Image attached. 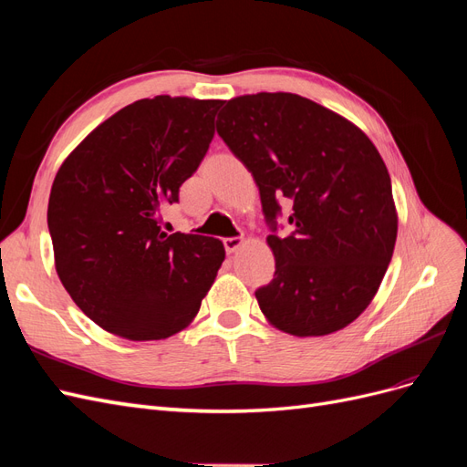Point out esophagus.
<instances>
[{
    "mask_svg": "<svg viewBox=\"0 0 467 467\" xmlns=\"http://www.w3.org/2000/svg\"><path fill=\"white\" fill-rule=\"evenodd\" d=\"M242 245H244V237H225L223 239V247L228 253H235Z\"/></svg>",
    "mask_w": 467,
    "mask_h": 467,
    "instance_id": "34e87169",
    "label": "esophagus"
}]
</instances>
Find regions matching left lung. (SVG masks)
Listing matches in <instances>:
<instances>
[{"instance_id":"left-lung-1","label":"left lung","mask_w":467,"mask_h":467,"mask_svg":"<svg viewBox=\"0 0 467 467\" xmlns=\"http://www.w3.org/2000/svg\"><path fill=\"white\" fill-rule=\"evenodd\" d=\"M216 129L255 179L275 278L261 312L294 337L347 327L376 296L393 255L398 212L388 167L358 126L294 93L225 101ZM293 202V234L275 235L277 202Z\"/></svg>"}]
</instances>
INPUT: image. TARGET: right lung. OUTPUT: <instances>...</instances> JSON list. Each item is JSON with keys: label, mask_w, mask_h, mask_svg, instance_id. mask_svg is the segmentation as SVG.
Masks as SVG:
<instances>
[{"label": "right lung", "mask_w": 467, "mask_h": 467, "mask_svg": "<svg viewBox=\"0 0 467 467\" xmlns=\"http://www.w3.org/2000/svg\"><path fill=\"white\" fill-rule=\"evenodd\" d=\"M223 101L158 95L120 109L67 155L48 201L54 265L105 331L160 341L199 314L225 259L216 237L165 234L160 214L201 165Z\"/></svg>", "instance_id": "add662e5"}]
</instances>
